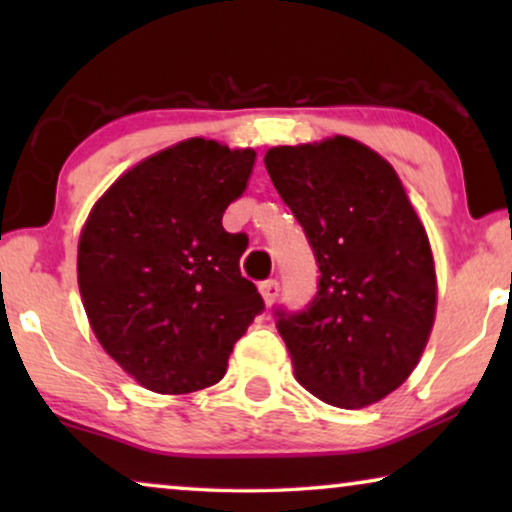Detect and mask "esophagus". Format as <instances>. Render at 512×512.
Instances as JSON below:
<instances>
[{"label":"esophagus","instance_id":"obj_1","mask_svg":"<svg viewBox=\"0 0 512 512\" xmlns=\"http://www.w3.org/2000/svg\"><path fill=\"white\" fill-rule=\"evenodd\" d=\"M258 291H261V296L265 300V305H272L279 296V282L277 279H268V282H261V286H258Z\"/></svg>","mask_w":512,"mask_h":512}]
</instances>
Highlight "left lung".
Instances as JSON below:
<instances>
[{
    "label": "left lung",
    "mask_w": 512,
    "mask_h": 512,
    "mask_svg": "<svg viewBox=\"0 0 512 512\" xmlns=\"http://www.w3.org/2000/svg\"><path fill=\"white\" fill-rule=\"evenodd\" d=\"M265 167L321 272L305 312H277L296 380L338 408L382 401L417 368L436 321V263L403 181L345 135L272 146Z\"/></svg>",
    "instance_id": "left-lung-1"
}]
</instances>
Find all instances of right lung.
Masks as SVG:
<instances>
[{
    "instance_id": "1",
    "label": "right lung",
    "mask_w": 512,
    "mask_h": 512,
    "mask_svg": "<svg viewBox=\"0 0 512 512\" xmlns=\"http://www.w3.org/2000/svg\"><path fill=\"white\" fill-rule=\"evenodd\" d=\"M254 163V149L184 139L123 172L83 223L76 272L88 324L144 389L212 387L263 310L240 272L247 235L221 226Z\"/></svg>"
}]
</instances>
